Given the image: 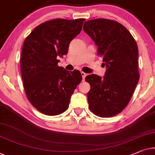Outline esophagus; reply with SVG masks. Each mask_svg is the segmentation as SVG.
Returning <instances> with one entry per match:
<instances>
[{
    "instance_id": "esophagus-1",
    "label": "esophagus",
    "mask_w": 155,
    "mask_h": 155,
    "mask_svg": "<svg viewBox=\"0 0 155 155\" xmlns=\"http://www.w3.org/2000/svg\"><path fill=\"white\" fill-rule=\"evenodd\" d=\"M81 75H82V76L83 80H84L85 77H86V76H87V73H85L84 72H81Z\"/></svg>"
}]
</instances>
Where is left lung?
Listing matches in <instances>:
<instances>
[{"instance_id":"left-lung-1","label":"left lung","mask_w":155,"mask_h":155,"mask_svg":"<svg viewBox=\"0 0 155 155\" xmlns=\"http://www.w3.org/2000/svg\"><path fill=\"white\" fill-rule=\"evenodd\" d=\"M83 29L97 45L98 55L107 68L104 78L94 74L85 78L91 87L89 107L94 115L111 117L127 107L140 78L137 44L129 31L114 20H89Z\"/></svg>"}]
</instances>
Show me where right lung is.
Here are the masks:
<instances>
[{"label": "right lung", "instance_id": "right-lung-1", "mask_svg": "<svg viewBox=\"0 0 155 155\" xmlns=\"http://www.w3.org/2000/svg\"><path fill=\"white\" fill-rule=\"evenodd\" d=\"M84 19H54L40 24L26 38L20 67L26 97L45 115L66 110L73 91L81 82L79 71L72 72L58 66L70 42L80 33Z\"/></svg>", "mask_w": 155, "mask_h": 155}]
</instances>
